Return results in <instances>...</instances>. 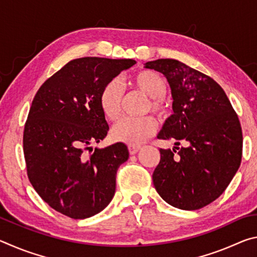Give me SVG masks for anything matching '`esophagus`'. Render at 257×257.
<instances>
[{"label":"esophagus","mask_w":257,"mask_h":257,"mask_svg":"<svg viewBox=\"0 0 257 257\" xmlns=\"http://www.w3.org/2000/svg\"><path fill=\"white\" fill-rule=\"evenodd\" d=\"M129 153L132 154V155H134V154H136L137 152L141 150V146H136V145H129Z\"/></svg>","instance_id":"1"}]
</instances>
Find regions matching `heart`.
Here are the masks:
<instances>
[{
	"mask_svg": "<svg viewBox=\"0 0 257 257\" xmlns=\"http://www.w3.org/2000/svg\"><path fill=\"white\" fill-rule=\"evenodd\" d=\"M132 86L138 92L151 98V106L154 112L163 113L165 105L163 96L167 93V84L159 73L145 70L138 72L132 79ZM124 96L123 87L116 79L110 80L99 93L98 102L103 114L108 120H116L121 112V104ZM156 121L152 116L145 118H122L111 130V137L114 142L129 145H139L155 133Z\"/></svg>",
	"mask_w": 257,
	"mask_h": 257,
	"instance_id": "b5f03b06",
	"label": "heart"
}]
</instances>
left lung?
Returning <instances> with one entry per match:
<instances>
[{
    "mask_svg": "<svg viewBox=\"0 0 257 257\" xmlns=\"http://www.w3.org/2000/svg\"><path fill=\"white\" fill-rule=\"evenodd\" d=\"M167 78L173 114L165 120L159 139L175 143L160 149L153 172L156 191L180 210L208 205L227 188L241 162L242 133L224 90L215 80L173 59L145 63ZM180 144L184 145L180 149Z\"/></svg>",
    "mask_w": 257,
    "mask_h": 257,
    "instance_id": "1",
    "label": "left lung"
}]
</instances>
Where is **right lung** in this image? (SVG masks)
I'll use <instances>...</instances> for the list:
<instances>
[{"mask_svg": "<svg viewBox=\"0 0 257 257\" xmlns=\"http://www.w3.org/2000/svg\"><path fill=\"white\" fill-rule=\"evenodd\" d=\"M135 63L92 56L72 60L33 99L24 130L29 181L43 201L71 219L97 214L114 196L116 171L129 152L123 143L93 150L108 132L98 97L105 84Z\"/></svg>", "mask_w": 257, "mask_h": 257, "instance_id": "1", "label": "right lung"}]
</instances>
